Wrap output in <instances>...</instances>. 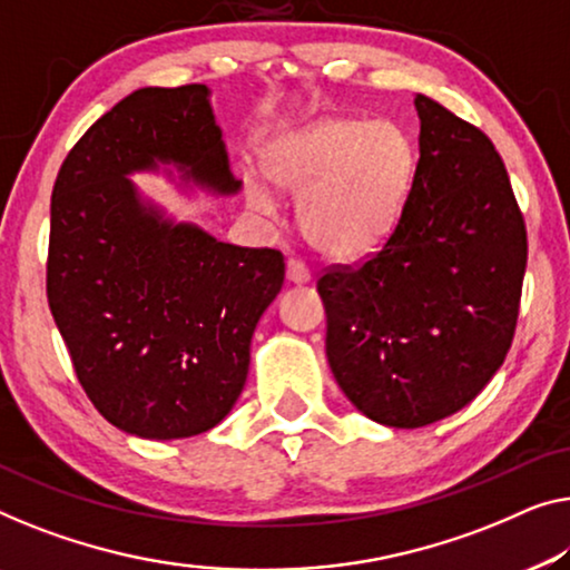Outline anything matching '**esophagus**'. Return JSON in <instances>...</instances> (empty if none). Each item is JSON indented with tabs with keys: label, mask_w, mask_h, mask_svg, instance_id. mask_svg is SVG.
Wrapping results in <instances>:
<instances>
[{
	"label": "esophagus",
	"mask_w": 570,
	"mask_h": 570,
	"mask_svg": "<svg viewBox=\"0 0 570 570\" xmlns=\"http://www.w3.org/2000/svg\"><path fill=\"white\" fill-rule=\"evenodd\" d=\"M286 282L288 284H296V286H302V284H309L312 282V274H309V268L304 266L302 261H288L286 263Z\"/></svg>",
	"instance_id": "1"
}]
</instances>
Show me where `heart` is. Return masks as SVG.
I'll return each instance as SVG.
<instances>
[{
    "label": "heart",
    "instance_id": "heart-1",
    "mask_svg": "<svg viewBox=\"0 0 570 570\" xmlns=\"http://www.w3.org/2000/svg\"><path fill=\"white\" fill-rule=\"evenodd\" d=\"M414 153L389 122L325 117L271 148L266 176L299 197V230L320 256L358 263L394 233L410 194ZM248 204L261 215L276 207L266 184H248Z\"/></svg>",
    "mask_w": 570,
    "mask_h": 570
}]
</instances>
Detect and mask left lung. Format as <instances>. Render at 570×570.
Wrapping results in <instances>:
<instances>
[{"instance_id": "obj_1", "label": "left lung", "mask_w": 570, "mask_h": 570, "mask_svg": "<svg viewBox=\"0 0 570 570\" xmlns=\"http://www.w3.org/2000/svg\"><path fill=\"white\" fill-rule=\"evenodd\" d=\"M420 160L402 217L361 268L317 282L327 363L355 410L386 428L445 420L512 345L528 233L497 148L417 95Z\"/></svg>"}]
</instances>
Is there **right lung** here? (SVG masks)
<instances>
[{
	"label": "right lung",
	"instance_id": "right-lung-1",
	"mask_svg": "<svg viewBox=\"0 0 570 570\" xmlns=\"http://www.w3.org/2000/svg\"><path fill=\"white\" fill-rule=\"evenodd\" d=\"M138 174L184 197L240 194L209 87L117 101L68 153L50 199L48 304L83 392L127 435L181 440L235 406L284 258L178 219Z\"/></svg>",
	"mask_w": 570,
	"mask_h": 570
}]
</instances>
